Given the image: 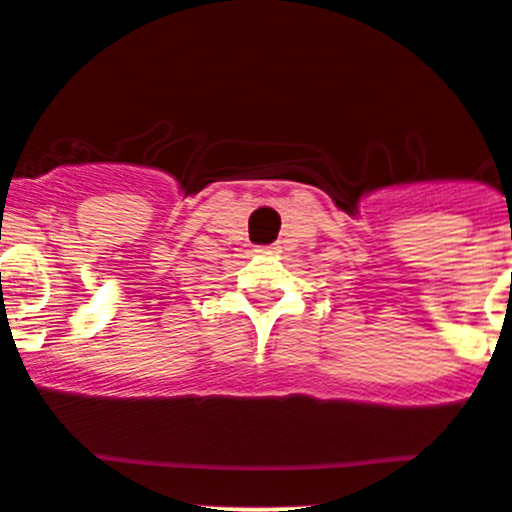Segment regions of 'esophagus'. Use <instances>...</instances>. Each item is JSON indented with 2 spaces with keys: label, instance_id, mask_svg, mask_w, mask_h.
Returning <instances> with one entry per match:
<instances>
[{
  "label": "esophagus",
  "instance_id": "34e87169",
  "mask_svg": "<svg viewBox=\"0 0 512 512\" xmlns=\"http://www.w3.org/2000/svg\"><path fill=\"white\" fill-rule=\"evenodd\" d=\"M257 252H260V255H277V252H280V247H277V245H262V247H257Z\"/></svg>",
  "mask_w": 512,
  "mask_h": 512
}]
</instances>
